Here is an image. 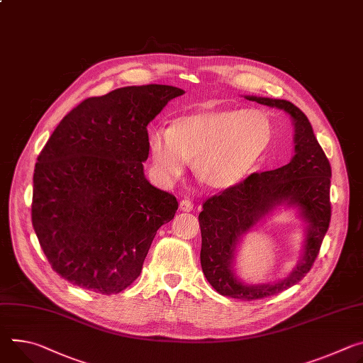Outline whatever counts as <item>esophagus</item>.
<instances>
[{"label": "esophagus", "instance_id": "1", "mask_svg": "<svg viewBox=\"0 0 363 363\" xmlns=\"http://www.w3.org/2000/svg\"><path fill=\"white\" fill-rule=\"evenodd\" d=\"M179 210L181 211H185V213H189L192 211V204L189 200H181L179 201Z\"/></svg>", "mask_w": 363, "mask_h": 363}]
</instances>
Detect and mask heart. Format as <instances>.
<instances>
[{
	"mask_svg": "<svg viewBox=\"0 0 363 363\" xmlns=\"http://www.w3.org/2000/svg\"><path fill=\"white\" fill-rule=\"evenodd\" d=\"M274 139V123L260 110L201 111L174 118L162 133L147 136L152 169L171 185L191 160L192 171L211 189L236 185L263 156Z\"/></svg>",
	"mask_w": 363,
	"mask_h": 363,
	"instance_id": "heart-1",
	"label": "heart"
}]
</instances>
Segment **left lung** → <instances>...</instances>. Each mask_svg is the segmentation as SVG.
Here are the masks:
<instances>
[{"instance_id": "obj_1", "label": "left lung", "mask_w": 363, "mask_h": 363, "mask_svg": "<svg viewBox=\"0 0 363 363\" xmlns=\"http://www.w3.org/2000/svg\"><path fill=\"white\" fill-rule=\"evenodd\" d=\"M246 100L282 110L294 125V156L285 167L252 174L243 182L211 196L199 216L201 227V268L221 295L245 301L275 295L300 282L311 269L330 223L332 169L307 116L292 103L277 98L245 95ZM282 208H292L305 223L302 255L284 279L253 284L235 272L244 236Z\"/></svg>"}]
</instances>
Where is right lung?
<instances>
[{
    "label": "right lung",
    "mask_w": 363,
    "mask_h": 363,
    "mask_svg": "<svg viewBox=\"0 0 363 363\" xmlns=\"http://www.w3.org/2000/svg\"><path fill=\"white\" fill-rule=\"evenodd\" d=\"M171 85L124 86L82 101L57 124L33 175L31 221L62 278L117 294L142 272L175 196L145 177L147 124L174 98Z\"/></svg>",
    "instance_id": "add662e5"
}]
</instances>
